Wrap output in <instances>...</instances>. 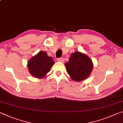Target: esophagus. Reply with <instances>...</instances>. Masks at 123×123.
I'll use <instances>...</instances> for the list:
<instances>
[{
    "label": "esophagus",
    "mask_w": 123,
    "mask_h": 123,
    "mask_svg": "<svg viewBox=\"0 0 123 123\" xmlns=\"http://www.w3.org/2000/svg\"><path fill=\"white\" fill-rule=\"evenodd\" d=\"M57 61H59V62H63L64 61H65V58H57Z\"/></svg>",
    "instance_id": "obj_1"
}]
</instances>
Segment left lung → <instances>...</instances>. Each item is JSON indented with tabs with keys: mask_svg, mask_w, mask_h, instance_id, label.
Masks as SVG:
<instances>
[{
	"mask_svg": "<svg viewBox=\"0 0 123 123\" xmlns=\"http://www.w3.org/2000/svg\"><path fill=\"white\" fill-rule=\"evenodd\" d=\"M68 74L73 80L80 81L86 79L92 70L91 60L85 54L77 51L72 54L68 62L65 63Z\"/></svg>",
	"mask_w": 123,
	"mask_h": 123,
	"instance_id": "8db88e82",
	"label": "left lung"
}]
</instances>
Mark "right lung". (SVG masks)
Masks as SVG:
<instances>
[{
    "label": "right lung",
    "mask_w": 123,
    "mask_h": 123,
    "mask_svg": "<svg viewBox=\"0 0 123 123\" xmlns=\"http://www.w3.org/2000/svg\"><path fill=\"white\" fill-rule=\"evenodd\" d=\"M55 62L46 52L40 51L28 62L30 73L34 77L43 78L49 72Z\"/></svg>",
    "instance_id": "obj_1"
}]
</instances>
